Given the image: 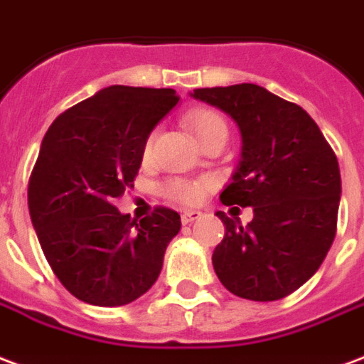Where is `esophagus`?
Instances as JSON below:
<instances>
[{
    "label": "esophagus",
    "mask_w": 364,
    "mask_h": 364,
    "mask_svg": "<svg viewBox=\"0 0 364 364\" xmlns=\"http://www.w3.org/2000/svg\"><path fill=\"white\" fill-rule=\"evenodd\" d=\"M200 217H201L200 211H193V209H188V211H184V213H182V223H184V225H190V223L198 221Z\"/></svg>",
    "instance_id": "esophagus-1"
}]
</instances>
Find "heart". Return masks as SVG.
Masks as SVG:
<instances>
[{
  "label": "heart",
  "mask_w": 364,
  "mask_h": 364,
  "mask_svg": "<svg viewBox=\"0 0 364 364\" xmlns=\"http://www.w3.org/2000/svg\"><path fill=\"white\" fill-rule=\"evenodd\" d=\"M184 120L188 126L192 127L193 134L198 135V139L201 143L209 141L213 137H225L227 139V135H229V126H227L225 118L219 112L211 110V108L192 110V112L186 114ZM153 141H155V134H151L145 139V145H143V155L145 156H149L151 149H153ZM164 196L168 200L178 201V203H196L201 196V186L198 182H192V180L174 178L164 186Z\"/></svg>",
  "instance_id": "1"
}]
</instances>
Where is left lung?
I'll use <instances>...</instances> for the list:
<instances>
[{
	"instance_id": "1",
	"label": "left lung",
	"mask_w": 364,
	"mask_h": 364,
	"mask_svg": "<svg viewBox=\"0 0 364 364\" xmlns=\"http://www.w3.org/2000/svg\"><path fill=\"white\" fill-rule=\"evenodd\" d=\"M242 134V159L219 196L254 209L242 229L219 211L225 238L213 252L217 277L248 301H279L322 266L338 230V156L301 106L252 83L196 89Z\"/></svg>"
}]
</instances>
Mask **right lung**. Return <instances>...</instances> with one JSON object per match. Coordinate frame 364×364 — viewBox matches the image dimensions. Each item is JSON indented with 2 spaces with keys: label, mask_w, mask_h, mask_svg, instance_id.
I'll list each match as a JSON object with an SVG mask.
<instances>
[{
  "label": "right lung",
  "mask_w": 364,
  "mask_h": 364,
  "mask_svg": "<svg viewBox=\"0 0 364 364\" xmlns=\"http://www.w3.org/2000/svg\"><path fill=\"white\" fill-rule=\"evenodd\" d=\"M178 100L172 89L112 85L48 127L28 180V213L52 272L79 301L129 304L161 273L180 215L159 205L137 223L112 201L134 186L145 139Z\"/></svg>",
  "instance_id": "right-lung-1"
}]
</instances>
